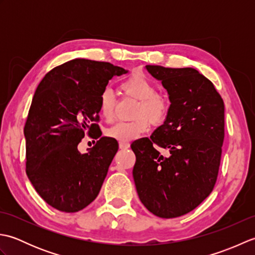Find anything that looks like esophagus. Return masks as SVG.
Returning <instances> with one entry per match:
<instances>
[{"instance_id": "obj_1", "label": "esophagus", "mask_w": 255, "mask_h": 255, "mask_svg": "<svg viewBox=\"0 0 255 255\" xmlns=\"http://www.w3.org/2000/svg\"><path fill=\"white\" fill-rule=\"evenodd\" d=\"M129 147H130V144H129V142L119 141V148H121L122 150H126V149H129Z\"/></svg>"}]
</instances>
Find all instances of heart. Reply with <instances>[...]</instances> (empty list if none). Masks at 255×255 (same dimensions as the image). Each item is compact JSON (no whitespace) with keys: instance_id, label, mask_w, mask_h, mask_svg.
Wrapping results in <instances>:
<instances>
[{"instance_id":"b5f03b06","label":"heart","mask_w":255,"mask_h":255,"mask_svg":"<svg viewBox=\"0 0 255 255\" xmlns=\"http://www.w3.org/2000/svg\"><path fill=\"white\" fill-rule=\"evenodd\" d=\"M122 89L127 95L139 100L134 113V121L121 122L108 128L106 136L118 141H131L148 130L149 121L152 126L163 124L169 115L170 103L166 97L156 93L155 84L145 75L136 73L122 83ZM115 96L110 88L102 90L99 97L100 113L106 122L112 123L116 117Z\"/></svg>"}]
</instances>
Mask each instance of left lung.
<instances>
[{
    "label": "left lung",
    "mask_w": 255,
    "mask_h": 255,
    "mask_svg": "<svg viewBox=\"0 0 255 255\" xmlns=\"http://www.w3.org/2000/svg\"><path fill=\"white\" fill-rule=\"evenodd\" d=\"M167 91L169 115L151 134L131 144L138 196L150 213L175 218L213 192L225 138V105L207 78L193 68L145 66ZM159 147L169 150L167 158Z\"/></svg>",
    "instance_id": "left-lung-1"
}]
</instances>
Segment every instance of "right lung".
<instances>
[{
  "mask_svg": "<svg viewBox=\"0 0 255 255\" xmlns=\"http://www.w3.org/2000/svg\"><path fill=\"white\" fill-rule=\"evenodd\" d=\"M124 73L110 62L73 59L38 85L24 127L26 174L51 207L77 213L99 195L118 151L117 140L99 137V97L114 75ZM86 133L100 140L82 155L77 145Z\"/></svg>",
  "mask_w": 255,
  "mask_h": 255,
  "instance_id": "obj_1",
  "label": "right lung"
}]
</instances>
